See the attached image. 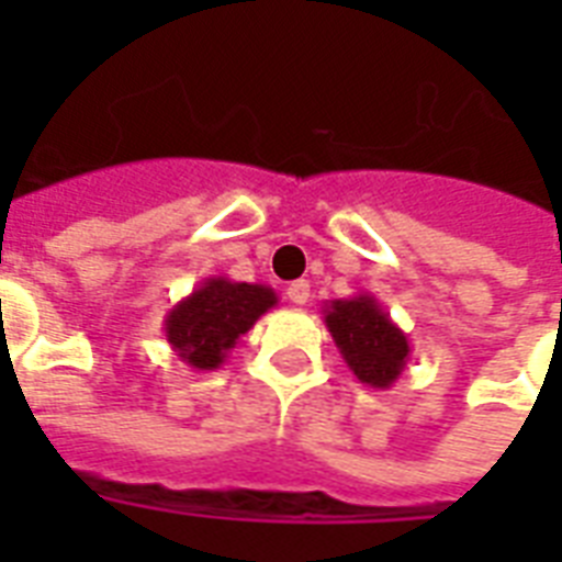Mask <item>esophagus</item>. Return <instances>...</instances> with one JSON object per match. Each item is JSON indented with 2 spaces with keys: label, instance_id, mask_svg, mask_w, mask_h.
Instances as JSON below:
<instances>
[{
  "label": "esophagus",
  "instance_id": "1",
  "mask_svg": "<svg viewBox=\"0 0 562 562\" xmlns=\"http://www.w3.org/2000/svg\"><path fill=\"white\" fill-rule=\"evenodd\" d=\"M285 294H289V300L294 303V306H306L308 303V282L306 280H294L285 289Z\"/></svg>",
  "mask_w": 562,
  "mask_h": 562
}]
</instances>
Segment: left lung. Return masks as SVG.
Here are the masks:
<instances>
[{
    "instance_id": "8db88e82",
    "label": "left lung",
    "mask_w": 562,
    "mask_h": 562,
    "mask_svg": "<svg viewBox=\"0 0 562 562\" xmlns=\"http://www.w3.org/2000/svg\"><path fill=\"white\" fill-rule=\"evenodd\" d=\"M321 312L356 379L375 391H387L411 359L408 335L393 324L391 312L373 294L326 300Z\"/></svg>"
}]
</instances>
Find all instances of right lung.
<instances>
[{"label":"right lung","mask_w":562,"mask_h":562,"mask_svg":"<svg viewBox=\"0 0 562 562\" xmlns=\"http://www.w3.org/2000/svg\"><path fill=\"white\" fill-rule=\"evenodd\" d=\"M277 303L280 297L271 285L206 277L189 297L169 308L162 321L166 341L189 368L218 370L238 338Z\"/></svg>","instance_id":"right-lung-1"}]
</instances>
